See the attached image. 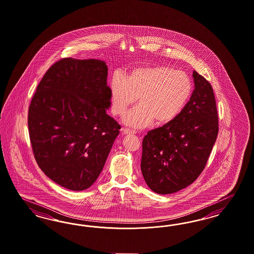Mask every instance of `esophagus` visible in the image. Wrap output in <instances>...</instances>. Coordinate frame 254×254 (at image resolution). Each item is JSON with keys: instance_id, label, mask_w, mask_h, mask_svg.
I'll use <instances>...</instances> for the list:
<instances>
[{"instance_id": "1", "label": "esophagus", "mask_w": 254, "mask_h": 254, "mask_svg": "<svg viewBox=\"0 0 254 254\" xmlns=\"http://www.w3.org/2000/svg\"><path fill=\"white\" fill-rule=\"evenodd\" d=\"M123 134H133L134 131H131L130 129H127V128H124L123 129Z\"/></svg>"}]
</instances>
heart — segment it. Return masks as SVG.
I'll list each match as a JSON object with an SVG mask.
<instances>
[{"label": "heart", "instance_id": "obj_1", "mask_svg": "<svg viewBox=\"0 0 254 254\" xmlns=\"http://www.w3.org/2000/svg\"><path fill=\"white\" fill-rule=\"evenodd\" d=\"M192 79L185 71L165 65L133 67L125 77L115 73L110 81L111 111L124 117L123 122L136 129L154 123L166 125L177 119L193 93Z\"/></svg>", "mask_w": 254, "mask_h": 254}]
</instances>
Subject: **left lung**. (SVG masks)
Instances as JSON below:
<instances>
[{"label":"left lung","mask_w":254,"mask_h":254,"mask_svg":"<svg viewBox=\"0 0 254 254\" xmlns=\"http://www.w3.org/2000/svg\"><path fill=\"white\" fill-rule=\"evenodd\" d=\"M193 79L195 89L178 118L143 138L142 175L157 194L191 185L205 168L216 142L218 117L212 85L195 70Z\"/></svg>","instance_id":"obj_1"}]
</instances>
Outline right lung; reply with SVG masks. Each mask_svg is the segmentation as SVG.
<instances>
[{"mask_svg":"<svg viewBox=\"0 0 254 254\" xmlns=\"http://www.w3.org/2000/svg\"><path fill=\"white\" fill-rule=\"evenodd\" d=\"M103 60L63 58L41 79L29 106L30 141L38 167L63 188H90L104 169L121 125Z\"/></svg>","mask_w":254,"mask_h":254,"instance_id":"right-lung-1","label":"right lung"}]
</instances>
